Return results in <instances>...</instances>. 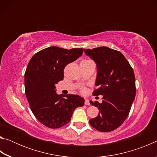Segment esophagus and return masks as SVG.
<instances>
[{
	"mask_svg": "<svg viewBox=\"0 0 157 157\" xmlns=\"http://www.w3.org/2000/svg\"><path fill=\"white\" fill-rule=\"evenodd\" d=\"M84 104L86 105H90V102H89V100L88 99H85V102H84Z\"/></svg>",
	"mask_w": 157,
	"mask_h": 157,
	"instance_id": "obj_1",
	"label": "esophagus"
}]
</instances>
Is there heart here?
Wrapping results in <instances>:
<instances>
[{
    "mask_svg": "<svg viewBox=\"0 0 157 157\" xmlns=\"http://www.w3.org/2000/svg\"><path fill=\"white\" fill-rule=\"evenodd\" d=\"M84 91H85V89H82V92H84Z\"/></svg>",
    "mask_w": 157,
    "mask_h": 157,
    "instance_id": "obj_1",
    "label": "heart"
}]
</instances>
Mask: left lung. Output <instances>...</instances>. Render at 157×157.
I'll return each instance as SVG.
<instances>
[{
  "mask_svg": "<svg viewBox=\"0 0 157 157\" xmlns=\"http://www.w3.org/2000/svg\"><path fill=\"white\" fill-rule=\"evenodd\" d=\"M97 66V78L93 93L102 95V102L90 101L99 114L89 123L100 132H108L120 127L129 115L136 96L134 71L121 52L107 47L84 49Z\"/></svg>",
  "mask_w": 157,
  "mask_h": 157,
  "instance_id": "8db88e82",
  "label": "left lung"
}]
</instances>
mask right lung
<instances>
[{
	"label": "right lung",
	"mask_w": 157,
	"mask_h": 157,
	"mask_svg": "<svg viewBox=\"0 0 157 157\" xmlns=\"http://www.w3.org/2000/svg\"><path fill=\"white\" fill-rule=\"evenodd\" d=\"M83 48L70 50L57 46L36 52L25 73V91L34 116L49 128L57 129L69 123L74 110L82 107L84 99L78 95H57L55 84L63 79L65 66L75 61Z\"/></svg>",
	"instance_id": "obj_1"
}]
</instances>
